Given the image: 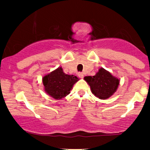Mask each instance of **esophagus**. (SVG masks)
<instances>
[{"label":"esophagus","mask_w":150,"mask_h":150,"mask_svg":"<svg viewBox=\"0 0 150 150\" xmlns=\"http://www.w3.org/2000/svg\"><path fill=\"white\" fill-rule=\"evenodd\" d=\"M78 76L80 77V78H83V77H84L83 73H78Z\"/></svg>","instance_id":"obj_1"}]
</instances>
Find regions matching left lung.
<instances>
[{
    "mask_svg": "<svg viewBox=\"0 0 150 150\" xmlns=\"http://www.w3.org/2000/svg\"><path fill=\"white\" fill-rule=\"evenodd\" d=\"M84 80L90 87L92 94L100 99H107L116 92L120 80L110 72L100 68L94 76H86Z\"/></svg>",
    "mask_w": 150,
    "mask_h": 150,
    "instance_id": "8db88e82",
    "label": "left lung"
}]
</instances>
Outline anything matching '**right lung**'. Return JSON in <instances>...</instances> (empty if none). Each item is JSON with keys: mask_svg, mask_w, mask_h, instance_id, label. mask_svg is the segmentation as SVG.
<instances>
[{"mask_svg": "<svg viewBox=\"0 0 150 150\" xmlns=\"http://www.w3.org/2000/svg\"><path fill=\"white\" fill-rule=\"evenodd\" d=\"M78 80L77 76L65 74L61 67H58L42 78L45 92L56 100L69 94L73 85Z\"/></svg>", "mask_w": 150, "mask_h": 150, "instance_id": "1", "label": "right lung"}]
</instances>
